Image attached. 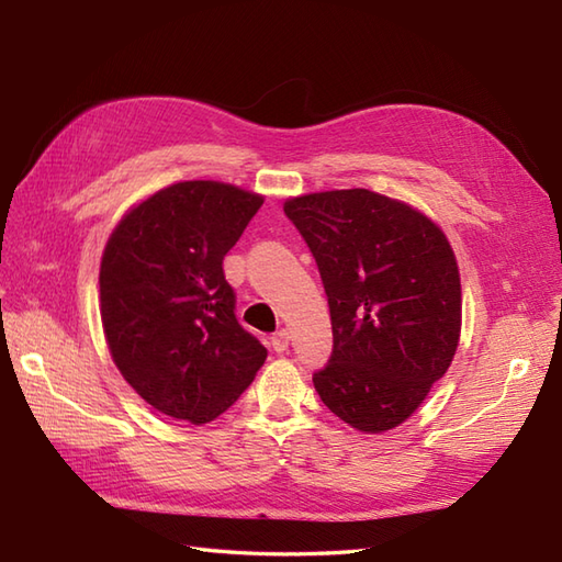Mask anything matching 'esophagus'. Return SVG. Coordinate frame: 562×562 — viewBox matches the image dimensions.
Segmentation results:
<instances>
[{
    "label": "esophagus",
    "mask_w": 562,
    "mask_h": 562,
    "mask_svg": "<svg viewBox=\"0 0 562 562\" xmlns=\"http://www.w3.org/2000/svg\"><path fill=\"white\" fill-rule=\"evenodd\" d=\"M270 348L274 350V352H284L290 348V333L288 330H278V333H272V338H270Z\"/></svg>",
    "instance_id": "1"
}]
</instances>
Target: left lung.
Segmentation results:
<instances>
[{"instance_id": "8db88e82", "label": "left lung", "mask_w": 562, "mask_h": 562, "mask_svg": "<svg viewBox=\"0 0 562 562\" xmlns=\"http://www.w3.org/2000/svg\"><path fill=\"white\" fill-rule=\"evenodd\" d=\"M328 296L333 352L321 401L360 432L401 425L445 376L461 333V282L437 224L364 188L284 202Z\"/></svg>"}]
</instances>
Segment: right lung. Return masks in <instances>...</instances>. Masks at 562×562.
Instances as JSON below:
<instances>
[{
    "mask_svg": "<svg viewBox=\"0 0 562 562\" xmlns=\"http://www.w3.org/2000/svg\"><path fill=\"white\" fill-rule=\"evenodd\" d=\"M260 205V195L226 183H176L127 212L105 244L101 321L113 362L176 420H214L268 357L238 324L222 268Z\"/></svg>",
    "mask_w": 562,
    "mask_h": 562,
    "instance_id": "add662e5",
    "label": "right lung"
}]
</instances>
